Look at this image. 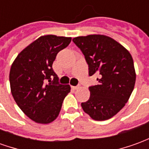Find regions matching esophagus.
Instances as JSON below:
<instances>
[{
  "mask_svg": "<svg viewBox=\"0 0 149 149\" xmlns=\"http://www.w3.org/2000/svg\"><path fill=\"white\" fill-rule=\"evenodd\" d=\"M79 86H72V89H74V90H77V89H78V88H79Z\"/></svg>",
  "mask_w": 149,
  "mask_h": 149,
  "instance_id": "34e87169",
  "label": "esophagus"
}]
</instances>
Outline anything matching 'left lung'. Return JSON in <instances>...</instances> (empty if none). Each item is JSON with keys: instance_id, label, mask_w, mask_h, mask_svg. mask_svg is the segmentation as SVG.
<instances>
[{"instance_id": "1", "label": "left lung", "mask_w": 149, "mask_h": 149, "mask_svg": "<svg viewBox=\"0 0 149 149\" xmlns=\"http://www.w3.org/2000/svg\"><path fill=\"white\" fill-rule=\"evenodd\" d=\"M72 41L88 65V75L98 74V84L89 87L90 97L81 103L85 113L95 120H106L128 102L136 82L133 60L124 46L111 37L93 34Z\"/></svg>"}]
</instances>
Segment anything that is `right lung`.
I'll return each mask as SVG.
<instances>
[{
  "instance_id": "add662e5",
  "label": "right lung",
  "mask_w": 149,
  "mask_h": 149,
  "mask_svg": "<svg viewBox=\"0 0 149 149\" xmlns=\"http://www.w3.org/2000/svg\"><path fill=\"white\" fill-rule=\"evenodd\" d=\"M71 40L55 35L41 36L24 48L12 64V95L22 112L36 123L45 125L55 120L63 100L70 93L69 84L58 83L52 63Z\"/></svg>"
}]
</instances>
